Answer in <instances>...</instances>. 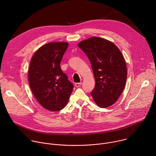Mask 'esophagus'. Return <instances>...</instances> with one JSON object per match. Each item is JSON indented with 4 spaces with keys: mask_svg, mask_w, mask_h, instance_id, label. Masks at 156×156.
I'll list each match as a JSON object with an SVG mask.
<instances>
[{
    "mask_svg": "<svg viewBox=\"0 0 156 156\" xmlns=\"http://www.w3.org/2000/svg\"><path fill=\"white\" fill-rule=\"evenodd\" d=\"M82 83H75V86L76 87H80Z\"/></svg>",
    "mask_w": 156,
    "mask_h": 156,
    "instance_id": "obj_1",
    "label": "esophagus"
}]
</instances>
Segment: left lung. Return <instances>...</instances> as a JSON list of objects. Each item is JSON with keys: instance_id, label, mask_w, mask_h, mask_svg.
Returning a JSON list of instances; mask_svg holds the SVG:
<instances>
[{"instance_id": "8db88e82", "label": "left lung", "mask_w": 156, "mask_h": 156, "mask_svg": "<svg viewBox=\"0 0 156 156\" xmlns=\"http://www.w3.org/2000/svg\"><path fill=\"white\" fill-rule=\"evenodd\" d=\"M78 47L90 60L96 85L91 93L101 108L113 105L122 93L126 81L125 58L114 43L98 37L81 41Z\"/></svg>"}]
</instances>
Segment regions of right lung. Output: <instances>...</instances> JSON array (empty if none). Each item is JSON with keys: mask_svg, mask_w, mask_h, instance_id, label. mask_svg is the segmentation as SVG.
I'll list each match as a JSON object with an SVG mask.
<instances>
[{"mask_svg": "<svg viewBox=\"0 0 156 156\" xmlns=\"http://www.w3.org/2000/svg\"><path fill=\"white\" fill-rule=\"evenodd\" d=\"M68 46L66 42L46 44L36 51L30 64L28 80L31 91L44 108L53 112L66 106L73 89L60 66Z\"/></svg>", "mask_w": 156, "mask_h": 156, "instance_id": "right-lung-1", "label": "right lung"}]
</instances>
